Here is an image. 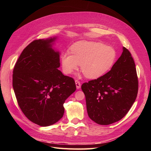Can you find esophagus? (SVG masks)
I'll list each match as a JSON object with an SVG mask.
<instances>
[{"label":"esophagus","instance_id":"1","mask_svg":"<svg viewBox=\"0 0 151 151\" xmlns=\"http://www.w3.org/2000/svg\"><path fill=\"white\" fill-rule=\"evenodd\" d=\"M75 83H76L77 89H79L81 88V83H80V82L78 80H76Z\"/></svg>","mask_w":151,"mask_h":151}]
</instances>
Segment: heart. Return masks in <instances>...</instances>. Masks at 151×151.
<instances>
[{
  "mask_svg": "<svg viewBox=\"0 0 151 151\" xmlns=\"http://www.w3.org/2000/svg\"><path fill=\"white\" fill-rule=\"evenodd\" d=\"M71 54L64 53L61 57L63 72L70 74L81 64V70L89 79H97L106 74L115 63L116 50L103 43L80 41L72 45Z\"/></svg>",
  "mask_w": 151,
  "mask_h": 151,
  "instance_id": "obj_1",
  "label": "heart"
}]
</instances>
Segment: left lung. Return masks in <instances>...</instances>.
I'll list each match as a JSON object with an SVG mask.
<instances>
[{
    "instance_id": "8db88e82",
    "label": "left lung",
    "mask_w": 151,
    "mask_h": 151,
    "mask_svg": "<svg viewBox=\"0 0 151 151\" xmlns=\"http://www.w3.org/2000/svg\"><path fill=\"white\" fill-rule=\"evenodd\" d=\"M138 77L130 52H123L111 69L97 79L83 84L89 117L107 125L120 120L130 110L137 96Z\"/></svg>"
}]
</instances>
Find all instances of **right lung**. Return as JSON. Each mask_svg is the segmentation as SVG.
<instances>
[{"mask_svg": "<svg viewBox=\"0 0 151 151\" xmlns=\"http://www.w3.org/2000/svg\"><path fill=\"white\" fill-rule=\"evenodd\" d=\"M55 40L32 42L22 52L13 70L12 86L18 105L28 119L42 127L61 119L63 103L76 90L74 79L58 69L60 53L52 48Z\"/></svg>", "mask_w": 151, "mask_h": 151, "instance_id": "add662e5", "label": "right lung"}]
</instances>
